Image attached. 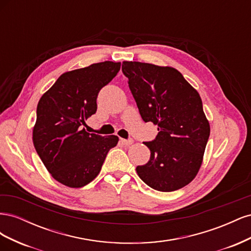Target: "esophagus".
<instances>
[{
	"label": "esophagus",
	"mask_w": 251,
	"mask_h": 251,
	"mask_svg": "<svg viewBox=\"0 0 251 251\" xmlns=\"http://www.w3.org/2000/svg\"><path fill=\"white\" fill-rule=\"evenodd\" d=\"M120 141L123 142L125 146H131L133 143V139H125V138H120Z\"/></svg>",
	"instance_id": "obj_1"
}]
</instances>
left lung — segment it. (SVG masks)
Here are the masks:
<instances>
[{"instance_id": "1", "label": "left lung", "mask_w": 251, "mask_h": 251, "mask_svg": "<svg viewBox=\"0 0 251 251\" xmlns=\"http://www.w3.org/2000/svg\"><path fill=\"white\" fill-rule=\"evenodd\" d=\"M123 72L142 119L158 126L147 164L136 168L140 179L159 192H174L198 174L210 126L201 97L178 70L140 62H124Z\"/></svg>"}]
</instances>
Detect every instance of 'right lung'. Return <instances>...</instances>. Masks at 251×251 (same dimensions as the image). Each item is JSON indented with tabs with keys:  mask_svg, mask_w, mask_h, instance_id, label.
Returning <instances> with one entry per match:
<instances>
[{
	"mask_svg": "<svg viewBox=\"0 0 251 251\" xmlns=\"http://www.w3.org/2000/svg\"><path fill=\"white\" fill-rule=\"evenodd\" d=\"M120 63L102 62L63 73L37 103L32 140L44 165L59 183L78 188L100 174L118 137L90 134L82 125L96 113V98L116 76Z\"/></svg>",
	"mask_w": 251,
	"mask_h": 251,
	"instance_id": "right-lung-1",
	"label": "right lung"
}]
</instances>
